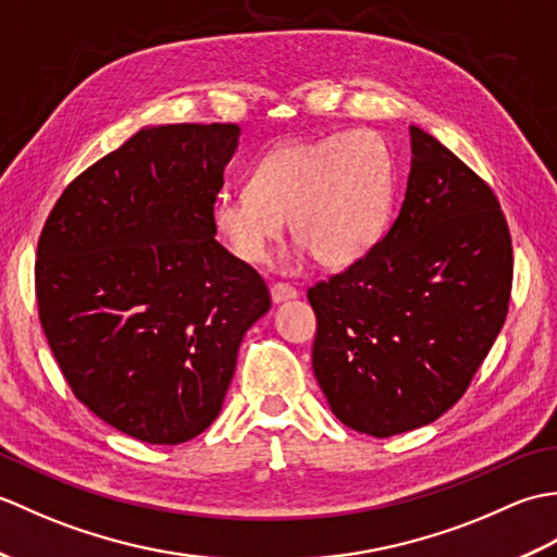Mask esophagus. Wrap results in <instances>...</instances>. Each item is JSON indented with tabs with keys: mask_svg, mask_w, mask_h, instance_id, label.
Returning <instances> with one entry per match:
<instances>
[{
	"mask_svg": "<svg viewBox=\"0 0 557 557\" xmlns=\"http://www.w3.org/2000/svg\"><path fill=\"white\" fill-rule=\"evenodd\" d=\"M270 297L275 304H282V301H289V299H297V289H294L292 285H285V282H272L270 285Z\"/></svg>",
	"mask_w": 557,
	"mask_h": 557,
	"instance_id": "1",
	"label": "esophagus"
}]
</instances>
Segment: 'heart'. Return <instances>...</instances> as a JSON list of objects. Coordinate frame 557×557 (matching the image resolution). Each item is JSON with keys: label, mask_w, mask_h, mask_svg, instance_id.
<instances>
[{"label": "heart", "mask_w": 557, "mask_h": 557, "mask_svg": "<svg viewBox=\"0 0 557 557\" xmlns=\"http://www.w3.org/2000/svg\"><path fill=\"white\" fill-rule=\"evenodd\" d=\"M395 194V158L366 128L315 140H289L260 158L246 191L220 194L212 230L248 265L268 260L285 218L325 268H345L381 239Z\"/></svg>", "instance_id": "obj_1"}]
</instances>
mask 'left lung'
I'll use <instances>...</instances> for the list:
<instances>
[{
    "label": "left lung",
    "instance_id": "8db88e82",
    "mask_svg": "<svg viewBox=\"0 0 557 557\" xmlns=\"http://www.w3.org/2000/svg\"><path fill=\"white\" fill-rule=\"evenodd\" d=\"M409 134L399 215L369 253L309 289L318 385L342 423L373 437L431 423L467 393L512 292L498 196L441 140Z\"/></svg>",
    "mask_w": 557,
    "mask_h": 557
}]
</instances>
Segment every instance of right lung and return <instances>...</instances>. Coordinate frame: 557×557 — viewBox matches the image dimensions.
Listing matches in <instances>:
<instances>
[{"instance_id": "1", "label": "right lung", "mask_w": 557, "mask_h": 557, "mask_svg": "<svg viewBox=\"0 0 557 557\" xmlns=\"http://www.w3.org/2000/svg\"><path fill=\"white\" fill-rule=\"evenodd\" d=\"M236 124L140 128L71 182L35 260L38 315L64 381L112 429L180 445L218 419L263 277L210 210Z\"/></svg>"}]
</instances>
